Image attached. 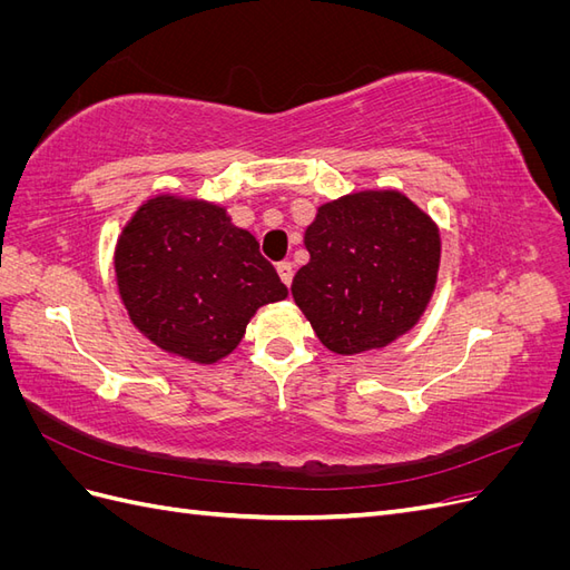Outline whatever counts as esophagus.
Segmentation results:
<instances>
[{"instance_id":"34e87169","label":"esophagus","mask_w":570,"mask_h":570,"mask_svg":"<svg viewBox=\"0 0 570 570\" xmlns=\"http://www.w3.org/2000/svg\"><path fill=\"white\" fill-rule=\"evenodd\" d=\"M278 275H281V281L289 287V283H292V275H295V268H292V264H289V262H281V264H278Z\"/></svg>"}]
</instances>
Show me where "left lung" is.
<instances>
[{
  "instance_id": "1",
  "label": "left lung",
  "mask_w": 570,
  "mask_h": 570,
  "mask_svg": "<svg viewBox=\"0 0 570 570\" xmlns=\"http://www.w3.org/2000/svg\"><path fill=\"white\" fill-rule=\"evenodd\" d=\"M308 264L292 281L302 314L335 354L387 347L423 316L440 268V230L396 189L318 206Z\"/></svg>"
}]
</instances>
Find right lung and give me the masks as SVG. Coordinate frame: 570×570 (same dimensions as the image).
<instances>
[{
    "mask_svg": "<svg viewBox=\"0 0 570 570\" xmlns=\"http://www.w3.org/2000/svg\"><path fill=\"white\" fill-rule=\"evenodd\" d=\"M114 268L137 331L195 364L228 356L256 308L287 297L256 237L202 199H147L118 237Z\"/></svg>",
    "mask_w": 570,
    "mask_h": 570,
    "instance_id": "add662e5",
    "label": "right lung"
}]
</instances>
